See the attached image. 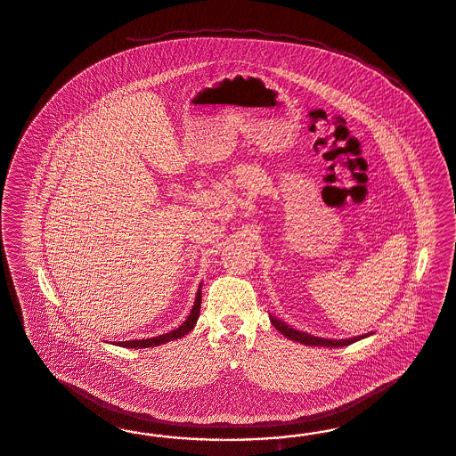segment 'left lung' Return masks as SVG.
Wrapping results in <instances>:
<instances>
[{
	"mask_svg": "<svg viewBox=\"0 0 456 456\" xmlns=\"http://www.w3.org/2000/svg\"><path fill=\"white\" fill-rule=\"evenodd\" d=\"M269 318H271V323L274 325V329H276V330L281 331L284 337H288L289 340H295V342H299V344H303V346H330V348H333V346H350V344H354V342H357V340H361V338L369 337V335H362V337L348 338V340H330V338L314 337V335H310V333H305V331L295 330V329H291L289 325H286V323L281 322V320L274 318L273 314H271Z\"/></svg>",
	"mask_w": 456,
	"mask_h": 456,
	"instance_id": "obj_1",
	"label": "left lung"
}]
</instances>
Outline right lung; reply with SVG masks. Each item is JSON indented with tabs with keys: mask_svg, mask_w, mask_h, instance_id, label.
Segmentation results:
<instances>
[{
	"mask_svg": "<svg viewBox=\"0 0 456 456\" xmlns=\"http://www.w3.org/2000/svg\"><path fill=\"white\" fill-rule=\"evenodd\" d=\"M200 305H202V289H200V286H199L197 298H195V303H193V306H191V312H190L189 316H187V320H185L176 330L165 333V335H158V337H153V338H146V340H126V342H118V346H127V348H148V346H161V344H167V342L175 340V338H182V337L187 335L190 330H193V327H195V323H197V320H199V314H200Z\"/></svg>",
	"mask_w": 456,
	"mask_h": 456,
	"instance_id": "1",
	"label": "right lung"
}]
</instances>
